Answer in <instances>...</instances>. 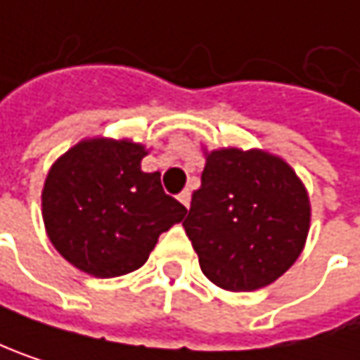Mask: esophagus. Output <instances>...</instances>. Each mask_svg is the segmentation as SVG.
I'll list each match as a JSON object with an SVG mask.
<instances>
[{
  "mask_svg": "<svg viewBox=\"0 0 360 360\" xmlns=\"http://www.w3.org/2000/svg\"><path fill=\"white\" fill-rule=\"evenodd\" d=\"M178 199H180V203H182L184 207H188V205H191V191H188V188L182 191V193L178 195Z\"/></svg>",
  "mask_w": 360,
  "mask_h": 360,
  "instance_id": "esophagus-1",
  "label": "esophagus"
}]
</instances>
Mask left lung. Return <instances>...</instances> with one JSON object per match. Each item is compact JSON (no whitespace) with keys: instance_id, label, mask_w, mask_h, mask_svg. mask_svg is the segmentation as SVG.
Segmentation results:
<instances>
[{"instance_id":"1","label":"left lung","mask_w":360,"mask_h":360,"mask_svg":"<svg viewBox=\"0 0 360 360\" xmlns=\"http://www.w3.org/2000/svg\"><path fill=\"white\" fill-rule=\"evenodd\" d=\"M203 274L229 291H254L297 260L310 229L302 180L276 155L220 148L205 157L201 188L182 222Z\"/></svg>"}]
</instances>
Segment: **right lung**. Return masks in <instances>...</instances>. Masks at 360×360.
Instances as JSON below:
<instances>
[{
    "instance_id": "1",
    "label": "right lung",
    "mask_w": 360,
    "mask_h": 360,
    "mask_svg": "<svg viewBox=\"0 0 360 360\" xmlns=\"http://www.w3.org/2000/svg\"><path fill=\"white\" fill-rule=\"evenodd\" d=\"M146 148L131 140L77 142L50 167L41 214L58 254L75 269L112 278L140 269L161 233L186 207L163 193L161 174H146Z\"/></svg>"
}]
</instances>
